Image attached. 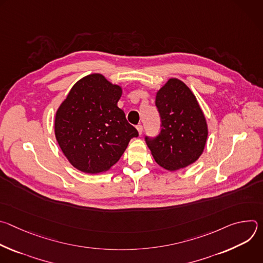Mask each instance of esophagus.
<instances>
[{
	"label": "esophagus",
	"mask_w": 263,
	"mask_h": 263,
	"mask_svg": "<svg viewBox=\"0 0 263 263\" xmlns=\"http://www.w3.org/2000/svg\"><path fill=\"white\" fill-rule=\"evenodd\" d=\"M136 129H137V131H138L139 135H141V134H142V126L139 124V125H137V126H136Z\"/></svg>",
	"instance_id": "1"
}]
</instances>
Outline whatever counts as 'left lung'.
<instances>
[{
    "instance_id": "8db88e82",
    "label": "left lung",
    "mask_w": 263,
    "mask_h": 263,
    "mask_svg": "<svg viewBox=\"0 0 263 263\" xmlns=\"http://www.w3.org/2000/svg\"><path fill=\"white\" fill-rule=\"evenodd\" d=\"M161 130L156 138L145 137L155 161L175 172L196 162L206 145L208 126L200 104L184 82L171 78L156 92Z\"/></svg>"
}]
</instances>
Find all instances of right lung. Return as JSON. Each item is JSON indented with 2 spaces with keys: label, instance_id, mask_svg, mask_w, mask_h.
<instances>
[{
  "label": "right lung",
  "instance_id": "right-lung-1",
  "mask_svg": "<svg viewBox=\"0 0 263 263\" xmlns=\"http://www.w3.org/2000/svg\"><path fill=\"white\" fill-rule=\"evenodd\" d=\"M122 87L101 73L73 84L56 111V140L68 162L80 172H107L122 157L137 130L118 107Z\"/></svg>",
  "mask_w": 263,
  "mask_h": 263
}]
</instances>
